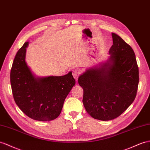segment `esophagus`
Returning <instances> with one entry per match:
<instances>
[{
	"instance_id": "1",
	"label": "esophagus",
	"mask_w": 150,
	"mask_h": 150,
	"mask_svg": "<svg viewBox=\"0 0 150 150\" xmlns=\"http://www.w3.org/2000/svg\"><path fill=\"white\" fill-rule=\"evenodd\" d=\"M79 74H80V71L79 70H75L73 71V76H74V79L76 80H78Z\"/></svg>"
}]
</instances>
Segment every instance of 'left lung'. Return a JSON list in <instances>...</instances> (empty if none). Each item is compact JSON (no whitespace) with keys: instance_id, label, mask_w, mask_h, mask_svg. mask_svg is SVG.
I'll use <instances>...</instances> for the list:
<instances>
[{"instance_id":"8db88e82","label":"left lung","mask_w":150,"mask_h":150,"mask_svg":"<svg viewBox=\"0 0 150 150\" xmlns=\"http://www.w3.org/2000/svg\"><path fill=\"white\" fill-rule=\"evenodd\" d=\"M112 36L113 44L107 60L87 69L78 79L87 112L103 121L113 120L128 108L136 96L139 83L133 49L116 33Z\"/></svg>"}]
</instances>
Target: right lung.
<instances>
[{"instance_id": "add662e5", "label": "right lung", "mask_w": 150, "mask_h": 150, "mask_svg": "<svg viewBox=\"0 0 150 150\" xmlns=\"http://www.w3.org/2000/svg\"><path fill=\"white\" fill-rule=\"evenodd\" d=\"M28 44L26 42L19 49L11 68L14 99L22 112L33 120H54L61 113L75 80L71 71L63 76H36L25 60Z\"/></svg>"}]
</instances>
